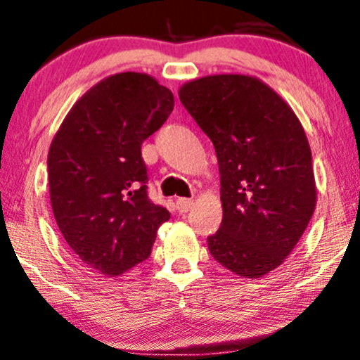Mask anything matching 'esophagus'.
I'll return each instance as SVG.
<instances>
[{
    "instance_id": "34e87169",
    "label": "esophagus",
    "mask_w": 360,
    "mask_h": 360,
    "mask_svg": "<svg viewBox=\"0 0 360 360\" xmlns=\"http://www.w3.org/2000/svg\"><path fill=\"white\" fill-rule=\"evenodd\" d=\"M193 204H194V200H193V199L179 198V199L176 200V209L179 210L181 214H186V212H189L191 207H193Z\"/></svg>"
}]
</instances>
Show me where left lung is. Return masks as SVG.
Here are the masks:
<instances>
[{"label":"left lung","mask_w":360,"mask_h":360,"mask_svg":"<svg viewBox=\"0 0 360 360\" xmlns=\"http://www.w3.org/2000/svg\"><path fill=\"white\" fill-rule=\"evenodd\" d=\"M179 98L214 143L222 225L207 237L215 262L260 278L285 262L316 207L304 128L288 103L252 75H205L181 85Z\"/></svg>","instance_id":"8db88e82"}]
</instances>
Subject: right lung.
Returning a JSON list of instances; mask_svg holds the SVG:
<instances>
[{
	"instance_id": "right-lung-1",
	"label": "right lung",
	"mask_w": 360,
	"mask_h": 360,
	"mask_svg": "<svg viewBox=\"0 0 360 360\" xmlns=\"http://www.w3.org/2000/svg\"><path fill=\"white\" fill-rule=\"evenodd\" d=\"M174 107L155 77L100 80L67 113L47 155L52 212L77 257L117 276L146 260L171 214L148 198L141 145Z\"/></svg>"
}]
</instances>
